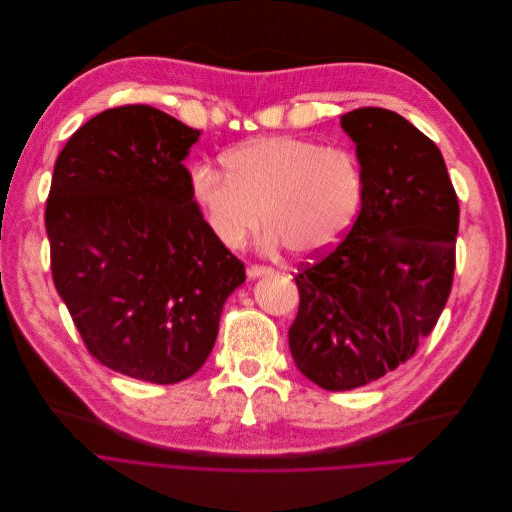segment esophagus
<instances>
[{"label": "esophagus", "instance_id": "esophagus-1", "mask_svg": "<svg viewBox=\"0 0 512 512\" xmlns=\"http://www.w3.org/2000/svg\"><path fill=\"white\" fill-rule=\"evenodd\" d=\"M246 272H248V276H250V278H258V276L274 274V268H270V266H262V264H250V266L246 268Z\"/></svg>", "mask_w": 512, "mask_h": 512}]
</instances>
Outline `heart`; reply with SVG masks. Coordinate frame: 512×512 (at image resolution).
Here are the masks:
<instances>
[{
	"mask_svg": "<svg viewBox=\"0 0 512 512\" xmlns=\"http://www.w3.org/2000/svg\"><path fill=\"white\" fill-rule=\"evenodd\" d=\"M224 165L226 173L197 165L191 189L210 232L230 250L264 218L270 246L313 256L337 244L361 208L363 167L343 147L274 135L226 153Z\"/></svg>",
	"mask_w": 512,
	"mask_h": 512,
	"instance_id": "b5f03b06",
	"label": "heart"
}]
</instances>
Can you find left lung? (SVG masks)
<instances>
[{
  "instance_id": "left-lung-1",
  "label": "left lung",
  "mask_w": 512,
  "mask_h": 512,
  "mask_svg": "<svg viewBox=\"0 0 512 512\" xmlns=\"http://www.w3.org/2000/svg\"><path fill=\"white\" fill-rule=\"evenodd\" d=\"M357 145L361 212L333 250L294 274L300 304L288 347L329 391L381 379L428 337L452 290L460 206L436 143L401 115L341 117Z\"/></svg>"
}]
</instances>
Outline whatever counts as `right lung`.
<instances>
[{"label": "right lung", "mask_w": 512, "mask_h": 512, "mask_svg": "<svg viewBox=\"0 0 512 512\" xmlns=\"http://www.w3.org/2000/svg\"><path fill=\"white\" fill-rule=\"evenodd\" d=\"M199 135L149 105L102 111L60 151L46 201L54 286L88 353L159 385L206 363L246 280L193 201Z\"/></svg>", "instance_id": "1"}]
</instances>
